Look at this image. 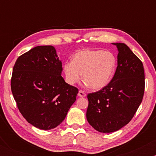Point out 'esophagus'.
Returning a JSON list of instances; mask_svg holds the SVG:
<instances>
[{"mask_svg": "<svg viewBox=\"0 0 156 156\" xmlns=\"http://www.w3.org/2000/svg\"><path fill=\"white\" fill-rule=\"evenodd\" d=\"M78 97H80V98H84V97H86V95H87V94H86V93L84 92L83 91L80 90L79 92H78Z\"/></svg>", "mask_w": 156, "mask_h": 156, "instance_id": "34e87169", "label": "esophagus"}]
</instances>
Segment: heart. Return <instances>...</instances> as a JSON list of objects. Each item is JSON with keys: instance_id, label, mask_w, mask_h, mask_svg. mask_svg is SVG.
I'll return each mask as SVG.
<instances>
[{"instance_id": "obj_1", "label": "heart", "mask_w": 156, "mask_h": 156, "mask_svg": "<svg viewBox=\"0 0 156 156\" xmlns=\"http://www.w3.org/2000/svg\"><path fill=\"white\" fill-rule=\"evenodd\" d=\"M117 67V58L108 51L83 50L73 56V62L64 64L65 80L73 85L82 78L94 89L105 87L112 80Z\"/></svg>"}]
</instances>
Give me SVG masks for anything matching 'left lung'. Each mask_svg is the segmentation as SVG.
Instances as JSON below:
<instances>
[{"label":"left lung","instance_id":"left-lung-1","mask_svg":"<svg viewBox=\"0 0 156 156\" xmlns=\"http://www.w3.org/2000/svg\"><path fill=\"white\" fill-rule=\"evenodd\" d=\"M112 44L118 50L115 74L101 90L87 95V121L105 133L117 131L131 120L144 92L142 62L125 43Z\"/></svg>","mask_w":156,"mask_h":156}]
</instances>
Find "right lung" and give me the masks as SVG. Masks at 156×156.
Instances as JSON below:
<instances>
[{
	"mask_svg": "<svg viewBox=\"0 0 156 156\" xmlns=\"http://www.w3.org/2000/svg\"><path fill=\"white\" fill-rule=\"evenodd\" d=\"M55 48L37 46L18 57L13 67L11 89L19 111L28 123L42 130L63 122L78 93L62 76Z\"/></svg>",
	"mask_w": 156,
	"mask_h": 156,
	"instance_id": "obj_1",
	"label": "right lung"
}]
</instances>
